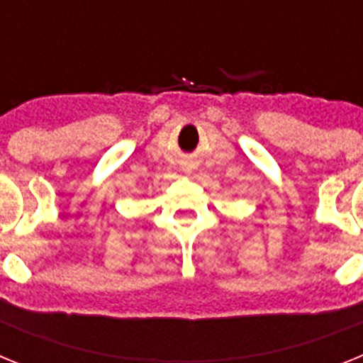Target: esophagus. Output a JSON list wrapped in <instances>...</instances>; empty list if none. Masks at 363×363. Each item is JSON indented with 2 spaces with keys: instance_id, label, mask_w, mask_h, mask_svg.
<instances>
[{
  "instance_id": "34e87169",
  "label": "esophagus",
  "mask_w": 363,
  "mask_h": 363,
  "mask_svg": "<svg viewBox=\"0 0 363 363\" xmlns=\"http://www.w3.org/2000/svg\"><path fill=\"white\" fill-rule=\"evenodd\" d=\"M192 169H194V167L187 165V167H185V169H184V171H185V172H187V174H191V172H192Z\"/></svg>"
}]
</instances>
